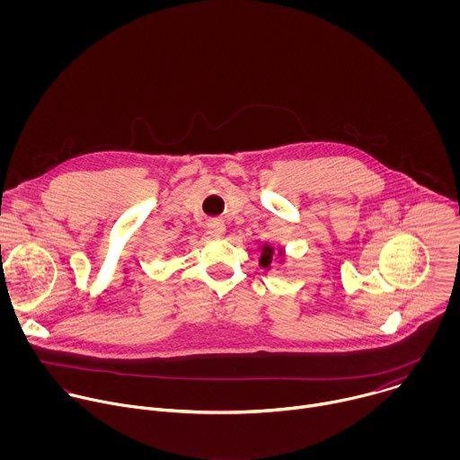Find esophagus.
Instances as JSON below:
<instances>
[{
    "label": "esophagus",
    "mask_w": 460,
    "mask_h": 460,
    "mask_svg": "<svg viewBox=\"0 0 460 460\" xmlns=\"http://www.w3.org/2000/svg\"><path fill=\"white\" fill-rule=\"evenodd\" d=\"M208 233L211 238H222L226 234V224L220 220H213L208 224Z\"/></svg>",
    "instance_id": "esophagus-1"
}]
</instances>
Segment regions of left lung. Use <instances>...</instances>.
Returning <instances> with one entry per match:
<instances>
[{
    "mask_svg": "<svg viewBox=\"0 0 460 460\" xmlns=\"http://www.w3.org/2000/svg\"><path fill=\"white\" fill-rule=\"evenodd\" d=\"M258 249H260V260H258L260 268L271 270L275 261L279 266H282L286 261V249H282V247L275 249L271 243H264V245H260Z\"/></svg>",
    "mask_w": 460,
    "mask_h": 460,
    "instance_id": "1",
    "label": "left lung"
}]
</instances>
